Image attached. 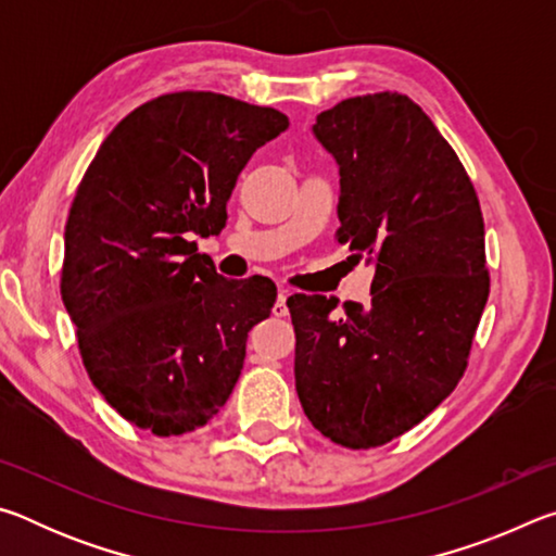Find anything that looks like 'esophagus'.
<instances>
[{"label":"esophagus","instance_id":"obj_1","mask_svg":"<svg viewBox=\"0 0 556 556\" xmlns=\"http://www.w3.org/2000/svg\"><path fill=\"white\" fill-rule=\"evenodd\" d=\"M291 294L289 289H285L281 287L279 289V294H277V304L271 306V314H275L277 318H285V316H289V306H287V296Z\"/></svg>","mask_w":556,"mask_h":556}]
</instances>
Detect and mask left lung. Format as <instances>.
Returning <instances> with one entry per match:
<instances>
[{"label": "left lung", "instance_id": "left-lung-1", "mask_svg": "<svg viewBox=\"0 0 556 556\" xmlns=\"http://www.w3.org/2000/svg\"><path fill=\"white\" fill-rule=\"evenodd\" d=\"M314 135L341 174L336 238L375 262L370 304L294 294L296 392L312 425L345 448L402 437L468 368L491 291L485 228L464 164L402 92L348 98Z\"/></svg>", "mask_w": 556, "mask_h": 556}]
</instances>
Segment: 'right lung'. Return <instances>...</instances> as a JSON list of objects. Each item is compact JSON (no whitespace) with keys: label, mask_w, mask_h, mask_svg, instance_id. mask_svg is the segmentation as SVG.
<instances>
[{"label":"right lung","mask_w":556,"mask_h":556,"mask_svg":"<svg viewBox=\"0 0 556 556\" xmlns=\"http://www.w3.org/2000/svg\"><path fill=\"white\" fill-rule=\"evenodd\" d=\"M289 127L220 92H166L110 131L65 223L61 296L88 378L129 425L201 429L228 402L275 281L225 279L193 235L223 230L238 176Z\"/></svg>","instance_id":"right-lung-1"}]
</instances>
